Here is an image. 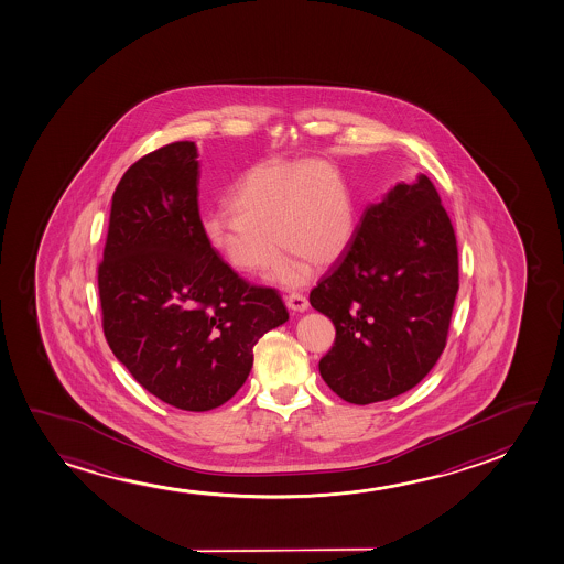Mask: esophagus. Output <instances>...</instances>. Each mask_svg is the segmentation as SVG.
I'll list each match as a JSON object with an SVG mask.
<instances>
[{
    "mask_svg": "<svg viewBox=\"0 0 564 564\" xmlns=\"http://www.w3.org/2000/svg\"><path fill=\"white\" fill-rule=\"evenodd\" d=\"M286 305L290 310L294 311V313H303V311H307V307H310V302H307L305 295L290 294L286 297Z\"/></svg>",
    "mask_w": 564,
    "mask_h": 564,
    "instance_id": "34e87169",
    "label": "esophagus"
}]
</instances>
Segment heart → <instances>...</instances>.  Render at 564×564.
<instances>
[{
  "mask_svg": "<svg viewBox=\"0 0 564 564\" xmlns=\"http://www.w3.org/2000/svg\"><path fill=\"white\" fill-rule=\"evenodd\" d=\"M228 205L205 216L207 246L239 274L269 269L288 286L305 280V262L323 269L348 249L356 230V208L346 183L321 160L267 162L251 167L231 187Z\"/></svg>",
  "mask_w": 564,
  "mask_h": 564,
  "instance_id": "heart-1",
  "label": "heart"
}]
</instances>
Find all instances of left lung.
<instances>
[{"instance_id": "obj_1", "label": "left lung", "mask_w": 564, "mask_h": 564, "mask_svg": "<svg viewBox=\"0 0 564 564\" xmlns=\"http://www.w3.org/2000/svg\"><path fill=\"white\" fill-rule=\"evenodd\" d=\"M456 294L458 247L435 185L423 174L397 183L311 290L336 328L321 377L349 404L404 394L443 354Z\"/></svg>"}]
</instances>
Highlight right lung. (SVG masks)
<instances>
[{"label":"right lung","mask_w":564,"mask_h":564,"mask_svg":"<svg viewBox=\"0 0 564 564\" xmlns=\"http://www.w3.org/2000/svg\"><path fill=\"white\" fill-rule=\"evenodd\" d=\"M197 156L195 143L180 141L129 167L98 267L113 356L185 412L228 402L249 377L254 344L288 321L276 290L247 284L203 238Z\"/></svg>","instance_id":"obj_1"}]
</instances>
